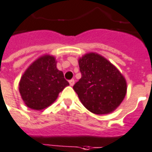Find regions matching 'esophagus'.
<instances>
[{
    "label": "esophagus",
    "instance_id": "obj_1",
    "mask_svg": "<svg viewBox=\"0 0 152 152\" xmlns=\"http://www.w3.org/2000/svg\"><path fill=\"white\" fill-rule=\"evenodd\" d=\"M69 84H70V86H74V84H75V80H74V79H72V80H69Z\"/></svg>",
    "mask_w": 152,
    "mask_h": 152
}]
</instances>
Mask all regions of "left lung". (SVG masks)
Wrapping results in <instances>:
<instances>
[{
	"mask_svg": "<svg viewBox=\"0 0 152 152\" xmlns=\"http://www.w3.org/2000/svg\"><path fill=\"white\" fill-rule=\"evenodd\" d=\"M81 78L74 85L83 106L94 114L111 113L126 94V81L121 73L105 57L88 53L79 59Z\"/></svg>",
	"mask_w": 152,
	"mask_h": 152,
	"instance_id": "left-lung-1",
	"label": "left lung"
}]
</instances>
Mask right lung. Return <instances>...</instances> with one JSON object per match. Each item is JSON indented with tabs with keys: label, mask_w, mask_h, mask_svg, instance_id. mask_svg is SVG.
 Instances as JSON below:
<instances>
[{
	"label": "right lung",
	"mask_w": 152,
	"mask_h": 152,
	"mask_svg": "<svg viewBox=\"0 0 152 152\" xmlns=\"http://www.w3.org/2000/svg\"><path fill=\"white\" fill-rule=\"evenodd\" d=\"M68 81L56 68L54 56L45 55L27 68L19 83L22 100L29 108L40 111L50 106Z\"/></svg>",
	"instance_id": "obj_1"
}]
</instances>
